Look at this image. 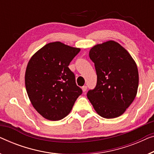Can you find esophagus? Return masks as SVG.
<instances>
[{
    "label": "esophagus",
    "instance_id": "34e87169",
    "mask_svg": "<svg viewBox=\"0 0 154 154\" xmlns=\"http://www.w3.org/2000/svg\"><path fill=\"white\" fill-rule=\"evenodd\" d=\"M87 89H88V87H87V86L82 87V91H83V92H86Z\"/></svg>",
    "mask_w": 154,
    "mask_h": 154
}]
</instances>
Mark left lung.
<instances>
[{"label":"left lung","mask_w":154,"mask_h":154,"mask_svg":"<svg viewBox=\"0 0 154 154\" xmlns=\"http://www.w3.org/2000/svg\"><path fill=\"white\" fill-rule=\"evenodd\" d=\"M89 55L97 75L95 88L87 94L89 101L101 117H119L136 97L137 64L125 48L112 40L93 46Z\"/></svg>","instance_id":"left-lung-1"}]
</instances>
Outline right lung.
I'll use <instances>...</instances> for the list:
<instances>
[{
	"instance_id": "add662e5",
	"label": "right lung",
	"mask_w": 154,
	"mask_h": 154,
	"mask_svg": "<svg viewBox=\"0 0 154 154\" xmlns=\"http://www.w3.org/2000/svg\"><path fill=\"white\" fill-rule=\"evenodd\" d=\"M81 49L60 42L46 44L29 60L25 84L30 101L46 119L58 121L71 112L82 93L68 66Z\"/></svg>"
}]
</instances>
